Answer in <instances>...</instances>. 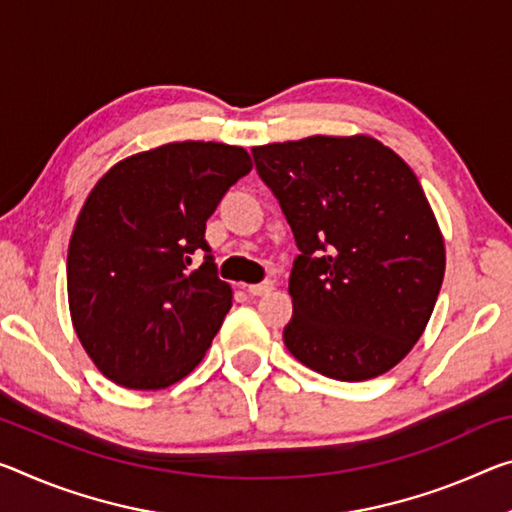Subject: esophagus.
<instances>
[{"label": "esophagus", "mask_w": 512, "mask_h": 512, "mask_svg": "<svg viewBox=\"0 0 512 512\" xmlns=\"http://www.w3.org/2000/svg\"><path fill=\"white\" fill-rule=\"evenodd\" d=\"M271 289H273V282L264 280V282H259V285H248V294L250 296H266Z\"/></svg>", "instance_id": "obj_1"}]
</instances>
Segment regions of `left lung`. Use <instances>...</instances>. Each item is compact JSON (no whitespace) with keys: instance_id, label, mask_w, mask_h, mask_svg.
<instances>
[{"instance_id":"left-lung-1","label":"left lung","mask_w":512,"mask_h":512,"mask_svg":"<svg viewBox=\"0 0 512 512\" xmlns=\"http://www.w3.org/2000/svg\"><path fill=\"white\" fill-rule=\"evenodd\" d=\"M253 159L300 250L289 353L346 383L389 371L417 344L444 278V239L417 175L371 136L269 143Z\"/></svg>"}]
</instances>
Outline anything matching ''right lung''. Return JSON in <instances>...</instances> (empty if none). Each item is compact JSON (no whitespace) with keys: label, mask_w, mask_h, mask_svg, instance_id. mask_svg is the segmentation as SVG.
<instances>
[{"label":"right lung","mask_w":512,"mask_h":512,"mask_svg":"<svg viewBox=\"0 0 512 512\" xmlns=\"http://www.w3.org/2000/svg\"><path fill=\"white\" fill-rule=\"evenodd\" d=\"M250 168L237 145L168 143L120 161L86 198L68 248L70 316L116 385L164 389L205 358L232 307L207 218Z\"/></svg>","instance_id":"right-lung-1"}]
</instances>
